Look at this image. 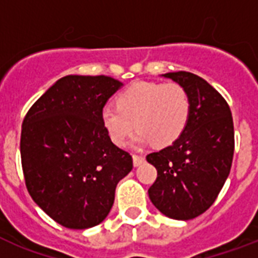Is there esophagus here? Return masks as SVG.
<instances>
[{
  "label": "esophagus",
  "instance_id": "34e87169",
  "mask_svg": "<svg viewBox=\"0 0 258 258\" xmlns=\"http://www.w3.org/2000/svg\"><path fill=\"white\" fill-rule=\"evenodd\" d=\"M133 161H134V166H141L142 163L145 162V157H142V155H138V154H134Z\"/></svg>",
  "mask_w": 258,
  "mask_h": 258
}]
</instances>
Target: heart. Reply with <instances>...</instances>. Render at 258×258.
Here are the masks:
<instances>
[{"instance_id": "1", "label": "heart", "mask_w": 258, "mask_h": 258, "mask_svg": "<svg viewBox=\"0 0 258 258\" xmlns=\"http://www.w3.org/2000/svg\"><path fill=\"white\" fill-rule=\"evenodd\" d=\"M190 111V96L178 83L137 82L117 95L116 107H103L100 119L115 145H124L137 127V145L166 147L183 134Z\"/></svg>"}]
</instances>
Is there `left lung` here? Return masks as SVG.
I'll return each mask as SVG.
<instances>
[{
	"mask_svg": "<svg viewBox=\"0 0 258 258\" xmlns=\"http://www.w3.org/2000/svg\"><path fill=\"white\" fill-rule=\"evenodd\" d=\"M163 76L187 91L191 111L183 134L171 146L146 157L158 171L149 197L172 220H192L214 204L230 172L232 111L222 95L200 76L184 71Z\"/></svg>",
	"mask_w": 258,
	"mask_h": 258,
	"instance_id": "1",
	"label": "left lung"
}]
</instances>
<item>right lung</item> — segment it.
<instances>
[{"label":"right lung","instance_id":"add662e5","mask_svg":"<svg viewBox=\"0 0 258 258\" xmlns=\"http://www.w3.org/2000/svg\"><path fill=\"white\" fill-rule=\"evenodd\" d=\"M121 86L103 75L64 76L24 117L20 150L26 188L64 228L100 224L116 184L133 170V157L113 145L100 119Z\"/></svg>","mask_w":258,"mask_h":258}]
</instances>
